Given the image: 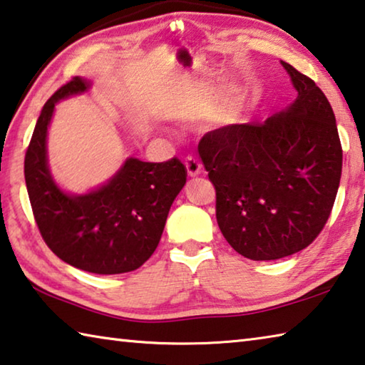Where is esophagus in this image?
Segmentation results:
<instances>
[{
	"label": "esophagus",
	"instance_id": "34e87169",
	"mask_svg": "<svg viewBox=\"0 0 365 365\" xmlns=\"http://www.w3.org/2000/svg\"><path fill=\"white\" fill-rule=\"evenodd\" d=\"M184 165H186L187 175H189L190 178H195V176L200 175L202 165H200V162H199V160H197L195 157H192V155L186 157V162H184Z\"/></svg>",
	"mask_w": 365,
	"mask_h": 365
}]
</instances>
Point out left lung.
Returning a JSON list of instances; mask_svg holds the SVG:
<instances>
[{
    "mask_svg": "<svg viewBox=\"0 0 365 365\" xmlns=\"http://www.w3.org/2000/svg\"><path fill=\"white\" fill-rule=\"evenodd\" d=\"M297 99L263 123L207 133L199 155L216 189V221L242 257L285 258L322 231L340 186L343 150L330 102L280 61Z\"/></svg>",
    "mask_w": 365,
    "mask_h": 365,
    "instance_id": "8db88e82",
    "label": "left lung"
}]
</instances>
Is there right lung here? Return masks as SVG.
I'll list each match as a JSON object with an SVG mask.
<instances>
[{"mask_svg": "<svg viewBox=\"0 0 365 365\" xmlns=\"http://www.w3.org/2000/svg\"><path fill=\"white\" fill-rule=\"evenodd\" d=\"M89 88L91 81L75 76L51 96L36 121L24 171L46 245L70 266L108 276L138 269L152 257L187 171L176 157L162 163L128 157L107 182L86 194L61 189L48 165V128L57 102Z\"/></svg>", "mask_w": 365, "mask_h": 365, "instance_id": "1", "label": "right lung"}]
</instances>
